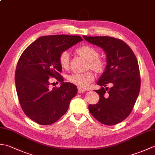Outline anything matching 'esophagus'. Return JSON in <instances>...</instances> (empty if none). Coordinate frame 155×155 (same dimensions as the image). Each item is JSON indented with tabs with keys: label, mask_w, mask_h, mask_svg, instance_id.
<instances>
[{
	"label": "esophagus",
	"mask_w": 155,
	"mask_h": 155,
	"mask_svg": "<svg viewBox=\"0 0 155 155\" xmlns=\"http://www.w3.org/2000/svg\"><path fill=\"white\" fill-rule=\"evenodd\" d=\"M85 91H85V89H84V88H80V87L78 88V93H84V92H85Z\"/></svg>",
	"instance_id": "obj_1"
}]
</instances>
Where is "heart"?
Masks as SVG:
<instances>
[{"label":"heart","instance_id":"obj_1","mask_svg":"<svg viewBox=\"0 0 155 155\" xmlns=\"http://www.w3.org/2000/svg\"><path fill=\"white\" fill-rule=\"evenodd\" d=\"M77 54L89 62V67L94 71L100 72L103 71L104 62L98 58V52L94 47L89 45H83L77 48ZM59 64L62 68H68L69 65V53L64 51L59 56ZM93 72H87L85 73L72 74L68 77V80L71 83L76 84L79 87H86L91 82L94 80Z\"/></svg>","mask_w":155,"mask_h":155}]
</instances>
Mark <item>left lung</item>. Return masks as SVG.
<instances>
[{
    "label": "left lung",
    "mask_w": 155,
    "mask_h": 155,
    "mask_svg": "<svg viewBox=\"0 0 155 155\" xmlns=\"http://www.w3.org/2000/svg\"><path fill=\"white\" fill-rule=\"evenodd\" d=\"M83 37L85 41L101 47L107 57L105 70L97 81L101 88L95 90L100 99L97 104H90L88 109L101 123H119L130 114L139 94L140 78L137 59L129 46L120 39ZM108 84L111 86L110 88L106 87Z\"/></svg>",
    "instance_id": "8db88e82"
}]
</instances>
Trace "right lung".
<instances>
[{"instance_id":"add662e5","label":"right lung","mask_w":155,"mask_h":155,"mask_svg":"<svg viewBox=\"0 0 155 155\" xmlns=\"http://www.w3.org/2000/svg\"><path fill=\"white\" fill-rule=\"evenodd\" d=\"M82 41L80 36H44L29 45L20 57L15 72L18 101L25 114L37 123L48 125L57 121L77 94L76 85L63 82L58 58ZM51 76L61 82L60 87L50 88Z\"/></svg>"}]
</instances>
